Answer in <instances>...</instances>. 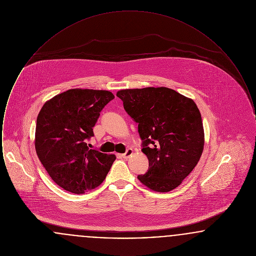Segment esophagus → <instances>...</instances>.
<instances>
[{"label": "esophagus", "mask_w": 256, "mask_h": 256, "mask_svg": "<svg viewBox=\"0 0 256 256\" xmlns=\"http://www.w3.org/2000/svg\"><path fill=\"white\" fill-rule=\"evenodd\" d=\"M134 154V150L132 148H128L124 154H122V158L128 159L130 158Z\"/></svg>", "instance_id": "34e87169"}]
</instances>
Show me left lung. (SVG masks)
<instances>
[{"mask_svg":"<svg viewBox=\"0 0 256 256\" xmlns=\"http://www.w3.org/2000/svg\"><path fill=\"white\" fill-rule=\"evenodd\" d=\"M124 108L138 122L148 170L137 178L156 192L180 185L202 156L204 130L195 102L167 87L124 89L117 92Z\"/></svg>","mask_w":256,"mask_h":256,"instance_id":"obj_1","label":"left lung"}]
</instances>
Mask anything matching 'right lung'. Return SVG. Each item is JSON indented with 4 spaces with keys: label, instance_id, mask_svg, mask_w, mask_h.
I'll return each instance as SVG.
<instances>
[{
    "label": "right lung",
    "instance_id": "1",
    "mask_svg": "<svg viewBox=\"0 0 256 256\" xmlns=\"http://www.w3.org/2000/svg\"><path fill=\"white\" fill-rule=\"evenodd\" d=\"M114 98L106 90L74 88L47 100L37 116L34 146L52 180L64 190L84 194L102 182L116 159L90 150L100 112Z\"/></svg>",
    "mask_w": 256,
    "mask_h": 256
}]
</instances>
